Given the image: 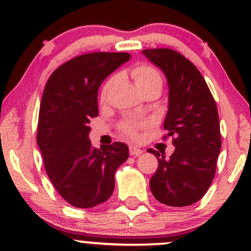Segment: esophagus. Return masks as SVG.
Listing matches in <instances>:
<instances>
[{"instance_id": "obj_1", "label": "esophagus", "mask_w": 251, "mask_h": 251, "mask_svg": "<svg viewBox=\"0 0 251 251\" xmlns=\"http://www.w3.org/2000/svg\"><path fill=\"white\" fill-rule=\"evenodd\" d=\"M142 153H143V151L140 149H138L137 146L129 145V154L133 155V157H137V155H139Z\"/></svg>"}]
</instances>
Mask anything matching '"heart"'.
Instances as JSON below:
<instances>
[{
	"label": "heart",
	"mask_w": 251,
	"mask_h": 251,
	"mask_svg": "<svg viewBox=\"0 0 251 251\" xmlns=\"http://www.w3.org/2000/svg\"><path fill=\"white\" fill-rule=\"evenodd\" d=\"M131 74L132 77L134 79L135 85L138 86L139 89H144L149 87V86H159V87L162 88L163 79L159 71L155 67H153V66L149 65V63H138V65H135L134 67L132 68ZM114 80H116V77L112 76L103 83L101 92H100V99L105 100V98L107 97L109 88H111L112 85L114 83ZM145 126H148V123L146 122L127 119L120 123L119 129L122 131V133L127 135V137L137 138L139 129L145 127Z\"/></svg>",
	"instance_id": "1"
}]
</instances>
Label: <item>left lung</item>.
<instances>
[{
	"label": "left lung",
	"mask_w": 251,
	"mask_h": 251,
	"mask_svg": "<svg viewBox=\"0 0 251 251\" xmlns=\"http://www.w3.org/2000/svg\"><path fill=\"white\" fill-rule=\"evenodd\" d=\"M150 61L168 77L169 109L164 139L172 137L169 159L153 149L158 169L150 179L152 195L169 206H188L206 194L216 174L221 129L215 99L197 67L169 48L144 50Z\"/></svg>",
	"instance_id": "1"
}]
</instances>
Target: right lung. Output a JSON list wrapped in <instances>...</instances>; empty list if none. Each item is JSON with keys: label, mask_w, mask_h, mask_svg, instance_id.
I'll list each match as a JSON object with an SVG mask.
<instances>
[{"label": "right lung", "mask_w": 251, "mask_h": 251, "mask_svg": "<svg viewBox=\"0 0 251 251\" xmlns=\"http://www.w3.org/2000/svg\"><path fill=\"white\" fill-rule=\"evenodd\" d=\"M129 57L106 51L75 56L51 73L43 89L36 142L54 188L75 208H94L107 201L114 174L128 158L124 143L92 149L88 124L99 113L98 89L103 79Z\"/></svg>", "instance_id": "right-lung-1"}]
</instances>
